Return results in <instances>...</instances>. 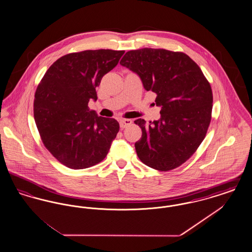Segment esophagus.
Returning a JSON list of instances; mask_svg holds the SVG:
<instances>
[{
  "mask_svg": "<svg viewBox=\"0 0 252 252\" xmlns=\"http://www.w3.org/2000/svg\"><path fill=\"white\" fill-rule=\"evenodd\" d=\"M132 124V121L130 119H122L120 120L121 128H125Z\"/></svg>",
  "mask_w": 252,
  "mask_h": 252,
  "instance_id": "1",
  "label": "esophagus"
}]
</instances>
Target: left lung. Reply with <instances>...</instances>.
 Wrapping results in <instances>:
<instances>
[{
    "label": "left lung",
    "instance_id": "left-lung-1",
    "mask_svg": "<svg viewBox=\"0 0 252 252\" xmlns=\"http://www.w3.org/2000/svg\"><path fill=\"white\" fill-rule=\"evenodd\" d=\"M122 66L139 75L146 91L157 94L160 118L142 128L135 143L139 158L158 171L179 167L196 151L208 130L213 109L211 85L186 54L164 49L128 51Z\"/></svg>",
    "mask_w": 252,
    "mask_h": 252
}]
</instances>
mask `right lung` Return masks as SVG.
I'll return each instance as SVG.
<instances>
[{
    "mask_svg": "<svg viewBox=\"0 0 252 252\" xmlns=\"http://www.w3.org/2000/svg\"><path fill=\"white\" fill-rule=\"evenodd\" d=\"M125 51L87 50L61 57L37 86L34 118L41 140L60 163L85 169L102 161L119 131L113 118L90 109L95 88Z\"/></svg>",
    "mask_w": 252,
    "mask_h": 252,
    "instance_id": "add662e5",
    "label": "right lung"
}]
</instances>
